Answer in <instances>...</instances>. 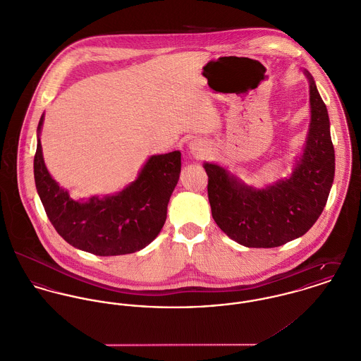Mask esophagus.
<instances>
[{
	"label": "esophagus",
	"instance_id": "1",
	"mask_svg": "<svg viewBox=\"0 0 361 361\" xmlns=\"http://www.w3.org/2000/svg\"><path fill=\"white\" fill-rule=\"evenodd\" d=\"M204 151H206V149H204V145H203L202 141L195 140V141L190 142V152H191L194 157L202 158V157L204 155Z\"/></svg>",
	"mask_w": 361,
	"mask_h": 361
}]
</instances>
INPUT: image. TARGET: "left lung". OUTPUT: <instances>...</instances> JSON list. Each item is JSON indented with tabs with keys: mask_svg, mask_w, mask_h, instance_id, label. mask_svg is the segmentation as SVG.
I'll list each match as a JSON object with an SVG mask.
<instances>
[{
	"mask_svg": "<svg viewBox=\"0 0 361 361\" xmlns=\"http://www.w3.org/2000/svg\"><path fill=\"white\" fill-rule=\"evenodd\" d=\"M303 73L309 80L310 124L303 152L288 178L256 188L216 163H203L216 224L246 247H277L305 235L320 217L334 183L328 111L313 76Z\"/></svg>",
	"mask_w": 361,
	"mask_h": 361,
	"instance_id": "obj_1",
	"label": "left lung"
}]
</instances>
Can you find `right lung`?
Wrapping results in <instances>:
<instances>
[{
  "mask_svg": "<svg viewBox=\"0 0 361 361\" xmlns=\"http://www.w3.org/2000/svg\"><path fill=\"white\" fill-rule=\"evenodd\" d=\"M42 121L44 115L37 127L35 181L56 233L72 246L97 256L134 253L155 240L180 178L181 152L149 157L138 177L114 195L75 200L45 167L40 142Z\"/></svg>",
  "mask_w": 361,
  "mask_h": 361,
  "instance_id": "1",
  "label": "right lung"
}]
</instances>
